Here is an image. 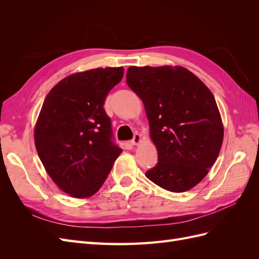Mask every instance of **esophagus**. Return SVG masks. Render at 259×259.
<instances>
[{
    "label": "esophagus",
    "mask_w": 259,
    "mask_h": 259,
    "mask_svg": "<svg viewBox=\"0 0 259 259\" xmlns=\"http://www.w3.org/2000/svg\"><path fill=\"white\" fill-rule=\"evenodd\" d=\"M140 142H142V137H140L139 134H135L134 138L131 140V145L132 146H137Z\"/></svg>",
    "instance_id": "obj_1"
}]
</instances>
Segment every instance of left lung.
Masks as SVG:
<instances>
[{
    "label": "left lung",
    "instance_id": "1",
    "mask_svg": "<svg viewBox=\"0 0 259 259\" xmlns=\"http://www.w3.org/2000/svg\"><path fill=\"white\" fill-rule=\"evenodd\" d=\"M126 83L143 100L158 163L146 171L155 185L184 192L208 173L224 127L213 94L183 67H130Z\"/></svg>",
    "mask_w": 259,
    "mask_h": 259
}]
</instances>
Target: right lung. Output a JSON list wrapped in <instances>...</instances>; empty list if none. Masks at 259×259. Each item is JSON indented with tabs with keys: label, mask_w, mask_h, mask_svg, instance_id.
Segmentation results:
<instances>
[{
	"label": "right lung",
	"mask_w": 259,
	"mask_h": 259,
	"mask_svg": "<svg viewBox=\"0 0 259 259\" xmlns=\"http://www.w3.org/2000/svg\"><path fill=\"white\" fill-rule=\"evenodd\" d=\"M123 72L122 67L97 68L69 75L43 103L34 130L36 151L54 183L73 198L97 192L122 152L104 105Z\"/></svg>",
	"instance_id": "obj_1"
}]
</instances>
